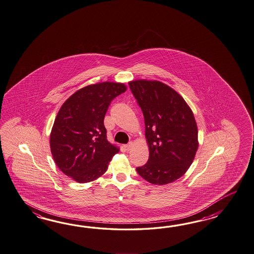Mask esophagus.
<instances>
[{"mask_svg": "<svg viewBox=\"0 0 254 254\" xmlns=\"http://www.w3.org/2000/svg\"><path fill=\"white\" fill-rule=\"evenodd\" d=\"M131 146H132V143L129 142L127 144L124 145V149L126 150V151H130Z\"/></svg>", "mask_w": 254, "mask_h": 254, "instance_id": "34e87169", "label": "esophagus"}]
</instances>
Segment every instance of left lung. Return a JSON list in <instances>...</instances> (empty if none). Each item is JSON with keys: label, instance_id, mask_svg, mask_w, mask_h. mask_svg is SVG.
<instances>
[{"label": "left lung", "instance_id": "obj_1", "mask_svg": "<svg viewBox=\"0 0 254 254\" xmlns=\"http://www.w3.org/2000/svg\"><path fill=\"white\" fill-rule=\"evenodd\" d=\"M143 111L149 146L146 164L137 173L152 184L175 182L188 170L198 148V130L193 113L171 87L158 81L129 83Z\"/></svg>", "mask_w": 254, "mask_h": 254}]
</instances>
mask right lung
<instances>
[{
  "instance_id": "add662e5",
  "label": "right lung",
  "mask_w": 254,
  "mask_h": 254,
  "mask_svg": "<svg viewBox=\"0 0 254 254\" xmlns=\"http://www.w3.org/2000/svg\"><path fill=\"white\" fill-rule=\"evenodd\" d=\"M126 91L120 83L88 85L72 94L60 109L50 144L53 159L66 176L79 183L103 175L119 148L108 142L104 126L111 101Z\"/></svg>"
}]
</instances>
